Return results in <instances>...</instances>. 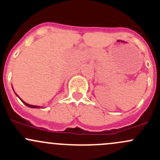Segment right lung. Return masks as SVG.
Returning a JSON list of instances; mask_svg holds the SVG:
<instances>
[{
    "label": "right lung",
    "mask_w": 160,
    "mask_h": 160,
    "mask_svg": "<svg viewBox=\"0 0 160 160\" xmlns=\"http://www.w3.org/2000/svg\"><path fill=\"white\" fill-rule=\"evenodd\" d=\"M15 94L17 95V97H18V94H17V93H15ZM18 98H19V97H18ZM20 100H21V101H22V103H23L24 104H25V105L28 106V107L32 108H42V107H40V106H37V105H32V104H27L26 102H25V101H22V100L21 99V98H20Z\"/></svg>",
    "instance_id": "add662e5"
}]
</instances>
